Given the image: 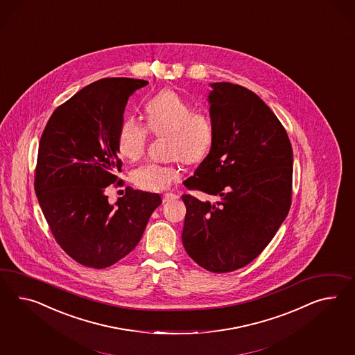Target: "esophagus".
I'll return each instance as SVG.
<instances>
[{
  "instance_id": "esophagus-1",
  "label": "esophagus",
  "mask_w": 355,
  "mask_h": 355,
  "mask_svg": "<svg viewBox=\"0 0 355 355\" xmlns=\"http://www.w3.org/2000/svg\"><path fill=\"white\" fill-rule=\"evenodd\" d=\"M180 196L175 195V193H165L163 196L164 202H173V200H177Z\"/></svg>"
}]
</instances>
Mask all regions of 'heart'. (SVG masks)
Wrapping results in <instances>:
<instances>
[{"instance_id": "b5f03b06", "label": "heart", "mask_w": 355, "mask_h": 355, "mask_svg": "<svg viewBox=\"0 0 355 355\" xmlns=\"http://www.w3.org/2000/svg\"><path fill=\"white\" fill-rule=\"evenodd\" d=\"M146 125L155 135H168L166 155L174 156L169 163L148 162L133 172V182L142 190L164 191L181 178L175 162L187 164L202 162L213 144V125L202 112H195L189 101L173 90L153 96L144 107ZM148 132L133 117H126L119 128L117 148L129 160H138L147 146Z\"/></svg>"}]
</instances>
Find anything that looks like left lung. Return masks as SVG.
I'll use <instances>...</instances> for the list:
<instances>
[{
	"instance_id": "left-lung-1",
	"label": "left lung",
	"mask_w": 355,
	"mask_h": 355,
	"mask_svg": "<svg viewBox=\"0 0 355 355\" xmlns=\"http://www.w3.org/2000/svg\"><path fill=\"white\" fill-rule=\"evenodd\" d=\"M213 144L184 186L217 198L183 195L182 243L211 272L244 268L268 247L291 208L293 153L287 132L257 94L213 83Z\"/></svg>"
}]
</instances>
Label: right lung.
Here are the masks:
<instances>
[{
  "instance_id": "right-lung-1",
  "label": "right lung",
  "mask_w": 355,
  "mask_h": 355,
  "mask_svg": "<svg viewBox=\"0 0 355 355\" xmlns=\"http://www.w3.org/2000/svg\"><path fill=\"white\" fill-rule=\"evenodd\" d=\"M147 84L98 80L59 105L41 135L35 175L40 207L58 244L87 268H108L129 254L162 204L159 193L132 187L115 204L105 193L123 165L117 135L128 99Z\"/></svg>"
}]
</instances>
